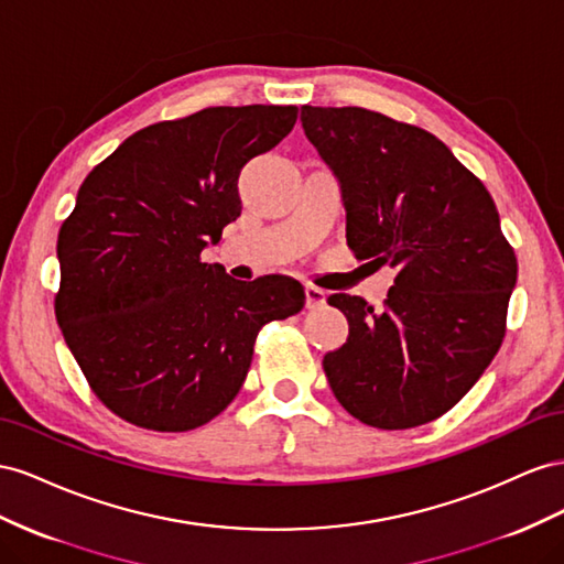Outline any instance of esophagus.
Listing matches in <instances>:
<instances>
[{"mask_svg": "<svg viewBox=\"0 0 564 564\" xmlns=\"http://www.w3.org/2000/svg\"><path fill=\"white\" fill-rule=\"evenodd\" d=\"M304 302H307V310H321L326 304V291H321L316 285L304 288Z\"/></svg>", "mask_w": 564, "mask_h": 564, "instance_id": "1", "label": "esophagus"}]
</instances>
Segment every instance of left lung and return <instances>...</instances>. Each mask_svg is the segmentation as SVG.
I'll return each mask as SVG.
<instances>
[{"mask_svg":"<svg viewBox=\"0 0 564 564\" xmlns=\"http://www.w3.org/2000/svg\"><path fill=\"white\" fill-rule=\"evenodd\" d=\"M302 130L340 184L347 246L397 269L384 310L335 293L347 343L324 371L361 423L440 417L487 371L506 335L518 260L477 176L421 127L357 106H302Z\"/></svg>","mask_w":564,"mask_h":564,"instance_id":"1","label":"left lung"}]
</instances>
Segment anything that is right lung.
<instances>
[{
	"label": "right lung",
	"instance_id": "add662e5",
	"mask_svg": "<svg viewBox=\"0 0 564 564\" xmlns=\"http://www.w3.org/2000/svg\"><path fill=\"white\" fill-rule=\"evenodd\" d=\"M295 120V106H217L158 122L79 186L56 246V318L96 397L127 423H210L243 384L260 328L304 307L291 276L246 283L200 262L240 215V167Z\"/></svg>",
	"mask_w": 564,
	"mask_h": 564
}]
</instances>
